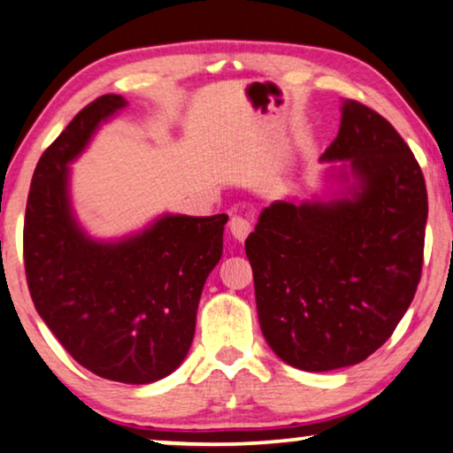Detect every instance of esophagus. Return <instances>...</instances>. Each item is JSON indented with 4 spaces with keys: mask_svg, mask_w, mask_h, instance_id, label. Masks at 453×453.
Returning <instances> with one entry per match:
<instances>
[{
    "mask_svg": "<svg viewBox=\"0 0 453 453\" xmlns=\"http://www.w3.org/2000/svg\"><path fill=\"white\" fill-rule=\"evenodd\" d=\"M229 232H232V235L238 242H244L248 238V234L252 232V226L248 219L240 218V215H234V218L229 219Z\"/></svg>",
    "mask_w": 453,
    "mask_h": 453,
    "instance_id": "1",
    "label": "esophagus"
}]
</instances>
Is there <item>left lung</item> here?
Here are the masks:
<instances>
[{
	"label": "left lung",
	"mask_w": 453,
	"mask_h": 453,
	"mask_svg": "<svg viewBox=\"0 0 453 453\" xmlns=\"http://www.w3.org/2000/svg\"><path fill=\"white\" fill-rule=\"evenodd\" d=\"M322 160L349 162L351 199L273 203L244 244L260 330L303 372L355 365L390 339L420 281L429 211L411 148L361 102H345Z\"/></svg>",
	"instance_id": "8db88e82"
}]
</instances>
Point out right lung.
I'll use <instances>...</instances> for the list:
<instances>
[{"label": "right lung", "mask_w": 453, "mask_h": 453, "mask_svg": "<svg viewBox=\"0 0 453 453\" xmlns=\"http://www.w3.org/2000/svg\"><path fill=\"white\" fill-rule=\"evenodd\" d=\"M125 104L117 94L96 98L44 150L24 218V269L38 316L80 365L104 380L150 384L188 353L227 215H164L108 244L81 232L69 209L67 164Z\"/></svg>", "instance_id": "1"}]
</instances>
